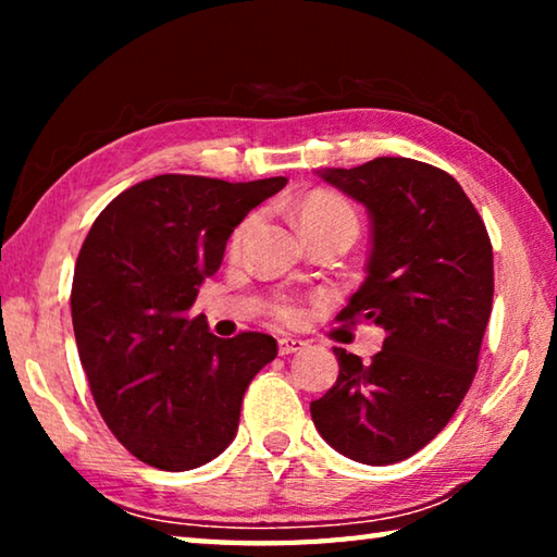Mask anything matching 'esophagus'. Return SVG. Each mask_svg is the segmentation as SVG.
<instances>
[{
  "label": "esophagus",
  "instance_id": "obj_1",
  "mask_svg": "<svg viewBox=\"0 0 557 557\" xmlns=\"http://www.w3.org/2000/svg\"><path fill=\"white\" fill-rule=\"evenodd\" d=\"M305 346H307V342H301V338H292V336H282L280 342H277V348H280L282 356L297 354V351H301V348H305Z\"/></svg>",
  "mask_w": 557,
  "mask_h": 557
}]
</instances>
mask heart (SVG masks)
<instances>
[{"instance_id":"heart-1","label":"heart","mask_w":557,"mask_h":557,"mask_svg":"<svg viewBox=\"0 0 557 557\" xmlns=\"http://www.w3.org/2000/svg\"><path fill=\"white\" fill-rule=\"evenodd\" d=\"M297 219L301 231H312V228H348V231H358V219H356V211L351 209V203H346L342 196L336 194H329V191H312L307 194L305 199L297 203ZM252 225V215L238 223V228L233 231L231 235V248H238L243 243L245 233ZM272 314H275L280 322L292 324L299 319V307L292 305V301H277L275 307H272Z\"/></svg>"}]
</instances>
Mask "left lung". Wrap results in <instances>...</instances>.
I'll use <instances>...</instances> for the list:
<instances>
[{
  "label": "left lung",
  "instance_id": "8db88e82",
  "mask_svg": "<svg viewBox=\"0 0 557 557\" xmlns=\"http://www.w3.org/2000/svg\"><path fill=\"white\" fill-rule=\"evenodd\" d=\"M319 176L371 213L369 275L336 319H366L385 338L371 363L334 348L338 379L309 410L344 457L395 465L447 425L474 381L494 299L492 240L455 176L418 159Z\"/></svg>",
  "mask_w": 557,
  "mask_h": 557
}]
</instances>
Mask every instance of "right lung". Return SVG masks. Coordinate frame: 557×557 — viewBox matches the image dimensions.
I'll return each mask as SVG.
<instances>
[{"label": "right lung", "instance_id": "1", "mask_svg": "<svg viewBox=\"0 0 557 557\" xmlns=\"http://www.w3.org/2000/svg\"><path fill=\"white\" fill-rule=\"evenodd\" d=\"M285 184L147 178L112 199L83 243L71 289L83 371L112 435L149 467L186 471L219 457L250 381L277 356L272 336L219 338L191 307L235 225Z\"/></svg>", "mask_w": 557, "mask_h": 557}]
</instances>
